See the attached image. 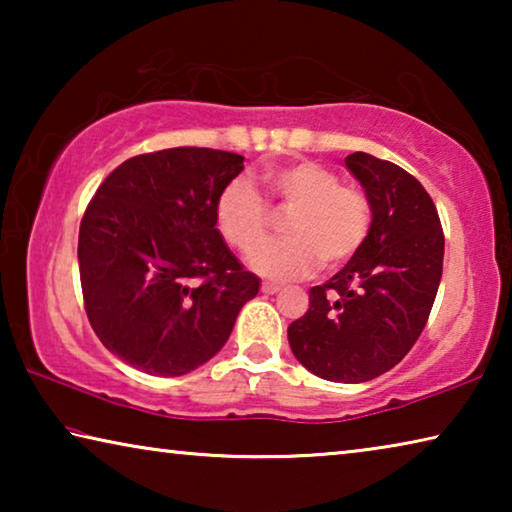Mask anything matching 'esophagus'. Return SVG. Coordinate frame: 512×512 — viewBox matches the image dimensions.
<instances>
[{
  "mask_svg": "<svg viewBox=\"0 0 512 512\" xmlns=\"http://www.w3.org/2000/svg\"><path fill=\"white\" fill-rule=\"evenodd\" d=\"M262 291L268 293V296H273V293L280 291V284H273V282H262Z\"/></svg>",
  "mask_w": 512,
  "mask_h": 512,
  "instance_id": "esophagus-1",
  "label": "esophagus"
}]
</instances>
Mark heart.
<instances>
[{"instance_id": "heart-1", "label": "heart", "mask_w": 512, "mask_h": 512, "mask_svg": "<svg viewBox=\"0 0 512 512\" xmlns=\"http://www.w3.org/2000/svg\"><path fill=\"white\" fill-rule=\"evenodd\" d=\"M266 194L289 214L284 241L250 253V266L273 280H296L320 266L336 271L359 255L372 225V205L361 187L341 183L339 171L316 160L280 164L264 173ZM214 219L230 248L248 253L271 230V210L246 180H232L214 203Z\"/></svg>"}]
</instances>
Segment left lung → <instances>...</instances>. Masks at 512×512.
<instances>
[{"label":"left lung","instance_id":"1","mask_svg":"<svg viewBox=\"0 0 512 512\" xmlns=\"http://www.w3.org/2000/svg\"><path fill=\"white\" fill-rule=\"evenodd\" d=\"M345 164L370 198L368 239L332 280L309 289L289 345L316 377L359 384L397 366L418 341L443 275L445 235L409 171L361 151Z\"/></svg>","mask_w":512,"mask_h":512}]
</instances>
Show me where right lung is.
Returning a JSON list of instances; mask_svg holds the SVG:
<instances>
[{"mask_svg":"<svg viewBox=\"0 0 512 512\" xmlns=\"http://www.w3.org/2000/svg\"><path fill=\"white\" fill-rule=\"evenodd\" d=\"M244 158L178 146L121 162L85 207L79 230L83 305L121 361L178 377L219 352L257 296L216 230L214 203Z\"/></svg>","mask_w":512,"mask_h":512,"instance_id":"obj_1","label":"right lung"}]
</instances>
